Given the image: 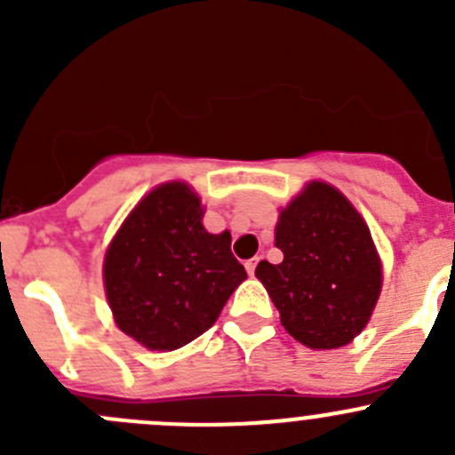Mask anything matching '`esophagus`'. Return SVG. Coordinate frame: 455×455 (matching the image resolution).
<instances>
[{"instance_id":"1","label":"esophagus","mask_w":455,"mask_h":455,"mask_svg":"<svg viewBox=\"0 0 455 455\" xmlns=\"http://www.w3.org/2000/svg\"><path fill=\"white\" fill-rule=\"evenodd\" d=\"M257 261H259V257H253V259H249L246 261V273L249 275H255V268H257Z\"/></svg>"}]
</instances>
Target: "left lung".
<instances>
[{"mask_svg":"<svg viewBox=\"0 0 455 455\" xmlns=\"http://www.w3.org/2000/svg\"><path fill=\"white\" fill-rule=\"evenodd\" d=\"M275 246L282 264L259 261L283 328L299 343L332 350L370 321L380 292V261L370 228L334 187L310 182L279 215Z\"/></svg>","mask_w":455,"mask_h":455,"instance_id":"left-lung-1","label":"left lung"}]
</instances>
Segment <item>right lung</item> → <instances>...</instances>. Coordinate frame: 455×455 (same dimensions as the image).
I'll return each instance as SVG.
<instances>
[{"instance_id":"obj_1","label":"right lung","mask_w":455,"mask_h":455,"mask_svg":"<svg viewBox=\"0 0 455 455\" xmlns=\"http://www.w3.org/2000/svg\"><path fill=\"white\" fill-rule=\"evenodd\" d=\"M103 275L118 328L149 350L198 339L246 279L231 235L206 233L198 196L182 182L140 200L109 244Z\"/></svg>"}]
</instances>
